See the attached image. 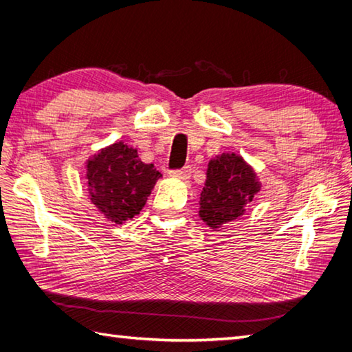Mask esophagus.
I'll list each match as a JSON object with an SVG mask.
<instances>
[{"label": "esophagus", "instance_id": "1", "mask_svg": "<svg viewBox=\"0 0 352 352\" xmlns=\"http://www.w3.org/2000/svg\"><path fill=\"white\" fill-rule=\"evenodd\" d=\"M190 174H192L190 166H183V168H180V169L170 170V175H174V177H177V178H182V180H188V178L190 177Z\"/></svg>", "mask_w": 352, "mask_h": 352}]
</instances>
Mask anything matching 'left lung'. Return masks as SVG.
I'll return each instance as SVG.
<instances>
[{"label":"left lung","mask_w":352,"mask_h":352,"mask_svg":"<svg viewBox=\"0 0 352 352\" xmlns=\"http://www.w3.org/2000/svg\"><path fill=\"white\" fill-rule=\"evenodd\" d=\"M260 190L252 169L242 157L222 154L208 162L207 180L199 201V216L208 227L218 228L243 213Z\"/></svg>","instance_id":"8db88e82"}]
</instances>
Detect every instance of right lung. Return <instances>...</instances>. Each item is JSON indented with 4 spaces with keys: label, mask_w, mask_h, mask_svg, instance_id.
I'll return each instance as SVG.
<instances>
[{
    "label": "right lung",
    "mask_w": 352,
    "mask_h": 352,
    "mask_svg": "<svg viewBox=\"0 0 352 352\" xmlns=\"http://www.w3.org/2000/svg\"><path fill=\"white\" fill-rule=\"evenodd\" d=\"M160 177L154 164L140 162L136 149L122 142L101 149L87 163L92 203L116 223L131 219L144 208Z\"/></svg>",
    "instance_id": "right-lung-1"
}]
</instances>
